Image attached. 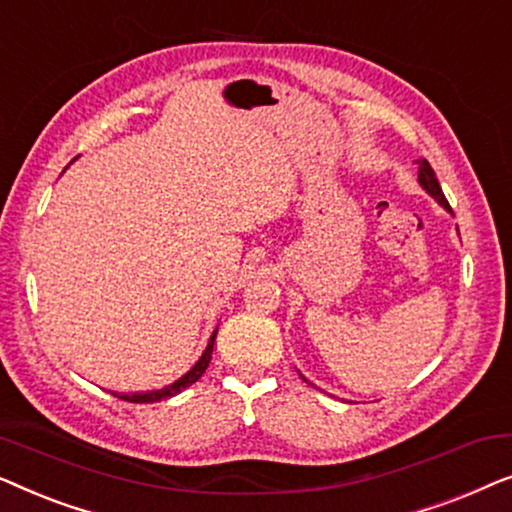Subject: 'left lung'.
<instances>
[{
  "label": "left lung",
  "mask_w": 512,
  "mask_h": 512,
  "mask_svg": "<svg viewBox=\"0 0 512 512\" xmlns=\"http://www.w3.org/2000/svg\"><path fill=\"white\" fill-rule=\"evenodd\" d=\"M417 165H419V184H422L424 191L429 193L433 200H438L440 205H443V207L447 209V212H452L450 202L445 200L443 188H440L438 179H436V172H433V167L429 165V160H426V158H419V160H417Z\"/></svg>",
  "instance_id": "obj_1"
}]
</instances>
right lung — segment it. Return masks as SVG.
<instances>
[{
    "instance_id": "right-lung-1",
    "label": "right lung",
    "mask_w": 512,
    "mask_h": 512,
    "mask_svg": "<svg viewBox=\"0 0 512 512\" xmlns=\"http://www.w3.org/2000/svg\"><path fill=\"white\" fill-rule=\"evenodd\" d=\"M214 340H216V331L212 333V338H209L207 349H205V352H202L198 363H195V366L188 370L186 375H181L177 382L167 384V387L156 389V391H142V394H114V391H111V394L118 396V398H123V401H128V403H156V401H163V398H170V396L181 394V391H184L186 387H191V384L198 382L200 377H202V373H205V370H207L209 361H212Z\"/></svg>"
}]
</instances>
